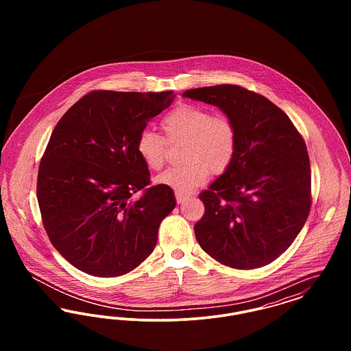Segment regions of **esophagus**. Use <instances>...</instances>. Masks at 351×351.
I'll list each match as a JSON object with an SVG mask.
<instances>
[{
    "instance_id": "34e87169",
    "label": "esophagus",
    "mask_w": 351,
    "mask_h": 351,
    "mask_svg": "<svg viewBox=\"0 0 351 351\" xmlns=\"http://www.w3.org/2000/svg\"><path fill=\"white\" fill-rule=\"evenodd\" d=\"M186 199H189V195H188V193H179V192H176V201H178L179 204H182V202H184Z\"/></svg>"
}]
</instances>
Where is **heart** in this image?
Listing matches in <instances>:
<instances>
[{"label":"heart","mask_w":351,"mask_h":351,"mask_svg":"<svg viewBox=\"0 0 351 351\" xmlns=\"http://www.w3.org/2000/svg\"><path fill=\"white\" fill-rule=\"evenodd\" d=\"M168 143L184 142L182 160L185 165L169 168L155 182L189 193L212 175L225 173L237 152V129L225 114H212L195 104H180L160 121ZM164 139V140H165ZM159 134L145 130L138 135L136 152L151 171H159L166 162V141Z\"/></svg>","instance_id":"heart-1"}]
</instances>
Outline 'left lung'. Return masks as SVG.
I'll list each match as a JSON object with an SVG mask.
<instances>
[{"mask_svg": "<svg viewBox=\"0 0 351 351\" xmlns=\"http://www.w3.org/2000/svg\"><path fill=\"white\" fill-rule=\"evenodd\" d=\"M183 96L218 106L238 138L232 166L199 196L205 213L195 225L197 242L225 266H266L292 245L311 212L305 142L280 108L243 86H204Z\"/></svg>", "mask_w": 351, "mask_h": 351, "instance_id": "1", "label": "left lung"}]
</instances>
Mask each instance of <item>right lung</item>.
I'll list each match as a JSON object with an SVG mask.
<instances>
[{
  "mask_svg": "<svg viewBox=\"0 0 351 351\" xmlns=\"http://www.w3.org/2000/svg\"><path fill=\"white\" fill-rule=\"evenodd\" d=\"M173 97L172 90H92L51 134L36 182L42 222L52 246L88 275L138 267L176 205L171 186H149L150 171L136 152L138 135Z\"/></svg>",
  "mask_w": 351,
  "mask_h": 351,
  "instance_id": "add662e5",
  "label": "right lung"
}]
</instances>
